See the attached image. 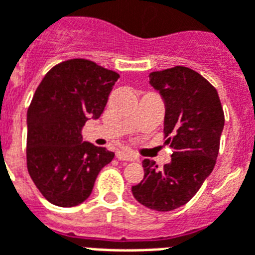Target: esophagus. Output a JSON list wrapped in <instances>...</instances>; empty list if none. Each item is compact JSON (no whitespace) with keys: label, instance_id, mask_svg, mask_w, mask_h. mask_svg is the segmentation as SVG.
Segmentation results:
<instances>
[{"label":"esophagus","instance_id":"1","mask_svg":"<svg viewBox=\"0 0 255 255\" xmlns=\"http://www.w3.org/2000/svg\"><path fill=\"white\" fill-rule=\"evenodd\" d=\"M116 156L120 161H136L137 156L131 151H126V150H122V151L116 152Z\"/></svg>","mask_w":255,"mask_h":255}]
</instances>
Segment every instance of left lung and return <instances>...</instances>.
I'll use <instances>...</instances> for the list:
<instances>
[{
  "mask_svg": "<svg viewBox=\"0 0 255 255\" xmlns=\"http://www.w3.org/2000/svg\"><path fill=\"white\" fill-rule=\"evenodd\" d=\"M150 84L165 101L163 133L173 154L163 169L143 161L144 177L132 195L147 208L166 212L186 204L214 170L224 112L218 90L189 67L152 71Z\"/></svg>",
  "mask_w": 255,
  "mask_h": 255,
  "instance_id": "1",
  "label": "left lung"
}]
</instances>
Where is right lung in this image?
Segmentation results:
<instances>
[{
  "instance_id": "obj_1",
  "label": "right lung",
  "mask_w": 255,
  "mask_h": 255,
  "mask_svg": "<svg viewBox=\"0 0 255 255\" xmlns=\"http://www.w3.org/2000/svg\"><path fill=\"white\" fill-rule=\"evenodd\" d=\"M120 75L88 59L60 62L44 75L27 113V167L51 204L75 207L115 152L82 142L81 129L99 119Z\"/></svg>"
}]
</instances>
